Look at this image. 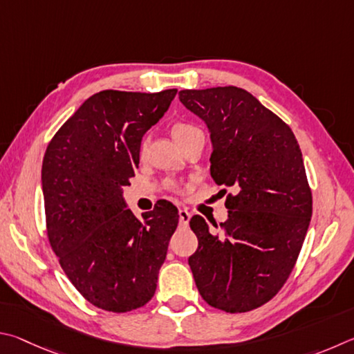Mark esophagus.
<instances>
[{
	"label": "esophagus",
	"instance_id": "esophagus-1",
	"mask_svg": "<svg viewBox=\"0 0 354 354\" xmlns=\"http://www.w3.org/2000/svg\"><path fill=\"white\" fill-rule=\"evenodd\" d=\"M178 218H180V224L182 225H188L189 218H191V213L188 212L187 208H180V209H178Z\"/></svg>",
	"mask_w": 354,
	"mask_h": 354
}]
</instances>
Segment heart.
<instances>
[{
	"instance_id": "1",
	"label": "heart",
	"mask_w": 354,
	"mask_h": 354,
	"mask_svg": "<svg viewBox=\"0 0 354 354\" xmlns=\"http://www.w3.org/2000/svg\"><path fill=\"white\" fill-rule=\"evenodd\" d=\"M197 132H201V130L196 126H193V124H187V122H177V124H174V127H172V135L177 142L183 141L185 138H188V136H191L193 133H197Z\"/></svg>"
}]
</instances>
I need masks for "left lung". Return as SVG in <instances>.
<instances>
[{"mask_svg": "<svg viewBox=\"0 0 354 354\" xmlns=\"http://www.w3.org/2000/svg\"><path fill=\"white\" fill-rule=\"evenodd\" d=\"M178 97L207 124L214 182L234 191L218 233L199 214L189 221L199 239L188 259L196 286L213 308L252 311L286 283L311 221L300 146L286 122L238 86L182 90Z\"/></svg>", "mask_w": 354, "mask_h": 354, "instance_id": "left-lung-1", "label": "left lung"}]
</instances>
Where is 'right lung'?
Returning <instances> with one entry per match:
<instances>
[{
	"label": "right lung",
	"instance_id": "add662e5",
	"mask_svg": "<svg viewBox=\"0 0 354 354\" xmlns=\"http://www.w3.org/2000/svg\"><path fill=\"white\" fill-rule=\"evenodd\" d=\"M176 93L99 91L59 129L43 157L49 244L74 288L105 311L127 313L152 299L178 224L171 202L140 221L122 196L140 165L142 135Z\"/></svg>",
	"mask_w": 354,
	"mask_h": 354
}]
</instances>
